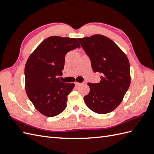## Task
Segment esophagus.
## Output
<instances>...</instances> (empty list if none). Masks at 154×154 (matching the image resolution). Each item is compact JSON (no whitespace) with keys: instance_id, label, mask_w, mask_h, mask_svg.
Here are the masks:
<instances>
[{"instance_id":"1","label":"esophagus","mask_w":154,"mask_h":154,"mask_svg":"<svg viewBox=\"0 0 154 154\" xmlns=\"http://www.w3.org/2000/svg\"><path fill=\"white\" fill-rule=\"evenodd\" d=\"M82 85V83H78V82H75V85H76V87H78V86H80V85Z\"/></svg>"}]
</instances>
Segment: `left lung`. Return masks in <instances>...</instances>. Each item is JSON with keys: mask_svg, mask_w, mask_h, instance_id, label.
I'll list each match as a JSON object with an SVG mask.
<instances>
[{"mask_svg": "<svg viewBox=\"0 0 154 154\" xmlns=\"http://www.w3.org/2000/svg\"><path fill=\"white\" fill-rule=\"evenodd\" d=\"M89 57L93 71L101 73L97 83H88L85 103L96 113H109L122 103L130 85V63L123 51L108 37L94 35L78 38Z\"/></svg>", "mask_w": 154, "mask_h": 154, "instance_id": "1", "label": "left lung"}]
</instances>
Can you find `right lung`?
Here are the masks:
<instances>
[{"instance_id": "1", "label": "right lung", "mask_w": 154, "mask_h": 154, "mask_svg": "<svg viewBox=\"0 0 154 154\" xmlns=\"http://www.w3.org/2000/svg\"><path fill=\"white\" fill-rule=\"evenodd\" d=\"M80 48L77 39L58 36L45 39L31 53L25 66V88L29 99L40 112L48 117L62 113L74 83H63L65 57Z\"/></svg>"}]
</instances>
